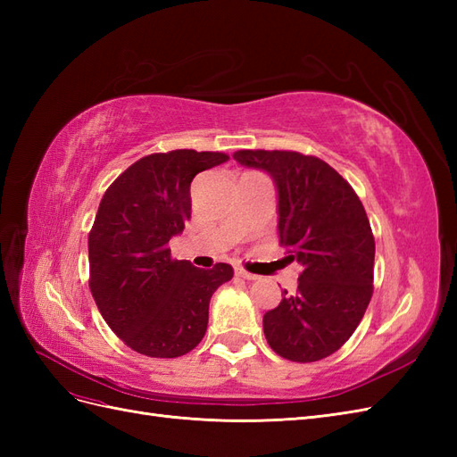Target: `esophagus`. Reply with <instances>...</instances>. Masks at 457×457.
Listing matches in <instances>:
<instances>
[{
  "mask_svg": "<svg viewBox=\"0 0 457 457\" xmlns=\"http://www.w3.org/2000/svg\"><path fill=\"white\" fill-rule=\"evenodd\" d=\"M234 272H237V276H240V278H244V280H257V274L247 272L242 267H237V269H234Z\"/></svg>",
  "mask_w": 457,
  "mask_h": 457,
  "instance_id": "esophagus-1",
  "label": "esophagus"
}]
</instances>
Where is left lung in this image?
Returning <instances> with one entry per match:
<instances>
[{
	"label": "left lung",
	"instance_id": "obj_1",
	"mask_svg": "<svg viewBox=\"0 0 457 457\" xmlns=\"http://www.w3.org/2000/svg\"><path fill=\"white\" fill-rule=\"evenodd\" d=\"M234 160L270 175L278 238L303 265L297 294L262 316L270 349L292 362L334 354L361 324L373 294L376 242L362 202L326 162L287 150H238Z\"/></svg>",
	"mask_w": 457,
	"mask_h": 457
}]
</instances>
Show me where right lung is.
Returning a JSON list of instances; mask_svg holds the SVG:
<instances>
[{
    "label": "right lung",
    "instance_id": "obj_1",
    "mask_svg": "<svg viewBox=\"0 0 457 457\" xmlns=\"http://www.w3.org/2000/svg\"><path fill=\"white\" fill-rule=\"evenodd\" d=\"M228 160L223 152L171 150L135 162L108 187L89 232V287L110 329L133 351L175 358L202 341L215 289L232 267L171 259L190 219V183Z\"/></svg>",
    "mask_w": 457,
    "mask_h": 457
}]
</instances>
